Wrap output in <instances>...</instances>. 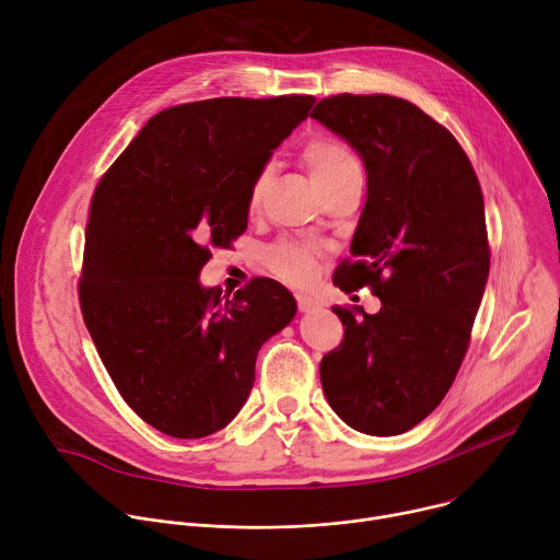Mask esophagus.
<instances>
[{
    "label": "esophagus",
    "instance_id": "1",
    "mask_svg": "<svg viewBox=\"0 0 560 560\" xmlns=\"http://www.w3.org/2000/svg\"><path fill=\"white\" fill-rule=\"evenodd\" d=\"M296 307H299V312H312L318 307V301L312 296H305V294H296Z\"/></svg>",
    "mask_w": 560,
    "mask_h": 560
}]
</instances>
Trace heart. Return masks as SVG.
Masks as SVG:
<instances>
[{
    "mask_svg": "<svg viewBox=\"0 0 560 560\" xmlns=\"http://www.w3.org/2000/svg\"><path fill=\"white\" fill-rule=\"evenodd\" d=\"M301 159L310 173L314 188L322 195L335 188L337 184L346 182L348 177L363 175L357 152L337 137H328V135L312 137L303 145ZM270 182H272V168L266 166L257 173V177L250 184V190H248L250 212H257L261 208V201ZM316 259H318V248L310 244H294V242H279L272 248H268L264 255V264L268 266V270L290 285L310 283L316 272Z\"/></svg>",
    "mask_w": 560,
    "mask_h": 560,
    "instance_id": "heart-1",
    "label": "heart"
}]
</instances>
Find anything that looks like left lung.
<instances>
[{"instance_id": "1", "label": "left lung", "mask_w": 560, "mask_h": 560, "mask_svg": "<svg viewBox=\"0 0 560 560\" xmlns=\"http://www.w3.org/2000/svg\"><path fill=\"white\" fill-rule=\"evenodd\" d=\"M363 159L368 199L343 292L370 285L381 310L339 307L343 341L322 359L330 408L354 430L394 436L436 410L469 346L490 275L483 192L454 135L392 95H335L310 113Z\"/></svg>"}]
</instances>
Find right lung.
<instances>
[{
    "mask_svg": "<svg viewBox=\"0 0 560 560\" xmlns=\"http://www.w3.org/2000/svg\"><path fill=\"white\" fill-rule=\"evenodd\" d=\"M312 95L219 97L154 115L100 179L79 305L124 401L154 430L225 428L255 383L259 348L296 312L257 277L232 299L199 283L210 248L248 228V190Z\"/></svg>",
    "mask_w": 560,
    "mask_h": 560,
    "instance_id": "add662e5",
    "label": "right lung"
}]
</instances>
